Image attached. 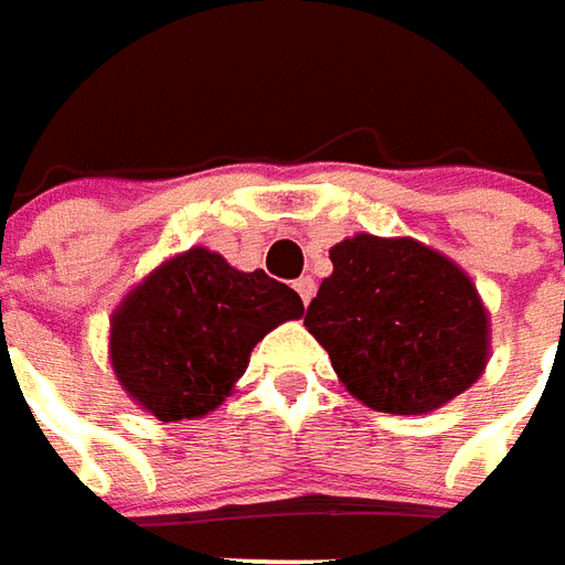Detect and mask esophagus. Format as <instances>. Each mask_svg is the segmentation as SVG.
Masks as SVG:
<instances>
[{"mask_svg":"<svg viewBox=\"0 0 565 565\" xmlns=\"http://www.w3.org/2000/svg\"><path fill=\"white\" fill-rule=\"evenodd\" d=\"M295 291L301 295L303 303H310V298L316 295V282L310 279V276H301V279H295Z\"/></svg>","mask_w":565,"mask_h":565,"instance_id":"obj_1","label":"esophagus"}]
</instances>
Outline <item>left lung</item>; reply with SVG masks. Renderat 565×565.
Returning a JSON list of instances; mask_svg holds the SVG:
<instances>
[{
	"label": "left lung",
	"mask_w": 565,
	"mask_h": 565,
	"mask_svg": "<svg viewBox=\"0 0 565 565\" xmlns=\"http://www.w3.org/2000/svg\"><path fill=\"white\" fill-rule=\"evenodd\" d=\"M303 326L338 377L383 414H429L481 377L487 313L454 262L417 239L359 234L331 249Z\"/></svg>",
	"instance_id": "obj_1"
}]
</instances>
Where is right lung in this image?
<instances>
[{
    "label": "right lung",
    "mask_w": 565,
    "mask_h": 565,
    "mask_svg": "<svg viewBox=\"0 0 565 565\" xmlns=\"http://www.w3.org/2000/svg\"><path fill=\"white\" fill-rule=\"evenodd\" d=\"M301 316V298L286 282L191 249L161 264L115 310L111 367L163 423L203 417L246 374L252 347Z\"/></svg>",
    "instance_id": "1"
}]
</instances>
